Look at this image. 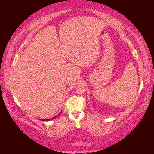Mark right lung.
Here are the masks:
<instances>
[{
	"label": "right lung",
	"mask_w": 154,
	"mask_h": 154,
	"mask_svg": "<svg viewBox=\"0 0 154 154\" xmlns=\"http://www.w3.org/2000/svg\"><path fill=\"white\" fill-rule=\"evenodd\" d=\"M60 115V114H59ZM59 115H58V116H59ZM56 116V117H54V118H51V119H41V120H43V121H49V120H51V119H53L54 118H56V117L57 116Z\"/></svg>",
	"instance_id": "obj_1"
}]
</instances>
